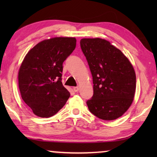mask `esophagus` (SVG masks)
<instances>
[{
	"label": "esophagus",
	"mask_w": 157,
	"mask_h": 157,
	"mask_svg": "<svg viewBox=\"0 0 157 157\" xmlns=\"http://www.w3.org/2000/svg\"><path fill=\"white\" fill-rule=\"evenodd\" d=\"M78 90H79V88H78V86H75V87H74V91L75 92H78Z\"/></svg>",
	"instance_id": "1"
}]
</instances>
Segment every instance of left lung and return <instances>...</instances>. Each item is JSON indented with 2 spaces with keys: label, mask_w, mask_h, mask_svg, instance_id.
I'll use <instances>...</instances> for the list:
<instances>
[{
  "label": "left lung",
  "mask_w": 157,
  "mask_h": 157,
  "mask_svg": "<svg viewBox=\"0 0 157 157\" xmlns=\"http://www.w3.org/2000/svg\"><path fill=\"white\" fill-rule=\"evenodd\" d=\"M80 45L93 77L94 95L86 101L88 108L101 119H117L134 100V68L124 53L108 40L82 38Z\"/></svg>",
  "instance_id": "left-lung-1"
}]
</instances>
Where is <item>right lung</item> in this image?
Here are the masks:
<instances>
[{
  "mask_svg": "<svg viewBox=\"0 0 157 157\" xmlns=\"http://www.w3.org/2000/svg\"><path fill=\"white\" fill-rule=\"evenodd\" d=\"M75 38L44 40L31 49L21 63L18 86L21 97L39 117L55 115L70 97L61 82L63 63L76 48Z\"/></svg>",
  "mask_w": 157,
  "mask_h": 157,
  "instance_id": "add662e5",
  "label": "right lung"
}]
</instances>
